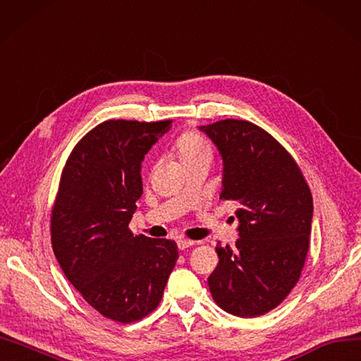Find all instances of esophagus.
<instances>
[{"label":"esophagus","instance_id":"esophagus-1","mask_svg":"<svg viewBox=\"0 0 361 361\" xmlns=\"http://www.w3.org/2000/svg\"><path fill=\"white\" fill-rule=\"evenodd\" d=\"M178 247L180 249V250H183V249H187V247H190V246H194L196 245V241H192V240H188V238H183V237H180V238H178Z\"/></svg>","mask_w":361,"mask_h":361}]
</instances>
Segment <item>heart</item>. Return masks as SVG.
Instances as JSON below:
<instances>
[{"label":"heart","mask_w":361,"mask_h":361,"mask_svg":"<svg viewBox=\"0 0 361 361\" xmlns=\"http://www.w3.org/2000/svg\"><path fill=\"white\" fill-rule=\"evenodd\" d=\"M176 152L180 161H187L199 157H211V147L204 136L196 130L183 132L176 141Z\"/></svg>","instance_id":"heart-1"}]
</instances>
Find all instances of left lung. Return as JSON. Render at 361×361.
Returning <instances> with one entry per match:
<instances>
[{
  "instance_id": "1",
  "label": "left lung",
  "mask_w": 361,
  "mask_h": 361,
  "mask_svg": "<svg viewBox=\"0 0 361 361\" xmlns=\"http://www.w3.org/2000/svg\"><path fill=\"white\" fill-rule=\"evenodd\" d=\"M223 158L220 199L238 203L235 247L217 245L208 278L216 304L238 317L269 313L298 284L310 247L313 196L295 158L246 120L200 126Z\"/></svg>"
}]
</instances>
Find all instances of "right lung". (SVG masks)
<instances>
[{"label": "right lung", "mask_w": 361, "mask_h": 361, "mask_svg": "<svg viewBox=\"0 0 361 361\" xmlns=\"http://www.w3.org/2000/svg\"><path fill=\"white\" fill-rule=\"evenodd\" d=\"M171 120H108L74 145L51 209V245L68 281L104 317L132 324L157 310L179 252L129 229L141 162Z\"/></svg>", "instance_id": "right-lung-1"}]
</instances>
